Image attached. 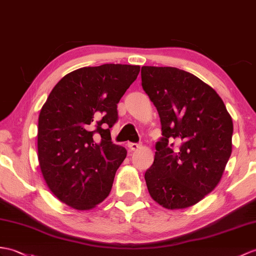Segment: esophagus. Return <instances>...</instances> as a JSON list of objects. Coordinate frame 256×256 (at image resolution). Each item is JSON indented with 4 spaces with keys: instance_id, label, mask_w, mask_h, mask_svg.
<instances>
[{
    "instance_id": "1",
    "label": "esophagus",
    "mask_w": 256,
    "mask_h": 256,
    "mask_svg": "<svg viewBox=\"0 0 256 256\" xmlns=\"http://www.w3.org/2000/svg\"><path fill=\"white\" fill-rule=\"evenodd\" d=\"M128 148L130 150H138V148L140 147V144H136V142H128Z\"/></svg>"
}]
</instances>
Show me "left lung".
<instances>
[{"label":"left lung","instance_id":"1","mask_svg":"<svg viewBox=\"0 0 256 256\" xmlns=\"http://www.w3.org/2000/svg\"><path fill=\"white\" fill-rule=\"evenodd\" d=\"M140 74L162 132L145 172L148 192L164 208H188L220 181L232 152V118L218 94L191 73L142 66ZM172 140L180 142L179 148Z\"/></svg>","mask_w":256,"mask_h":256}]
</instances>
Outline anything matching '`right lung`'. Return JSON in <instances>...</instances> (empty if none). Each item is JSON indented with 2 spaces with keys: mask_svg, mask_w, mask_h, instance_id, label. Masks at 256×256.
<instances>
[{
  "mask_svg": "<svg viewBox=\"0 0 256 256\" xmlns=\"http://www.w3.org/2000/svg\"><path fill=\"white\" fill-rule=\"evenodd\" d=\"M138 65L104 64L65 75L38 121V159L51 192L78 210L109 195L126 150L111 142L116 104L138 78Z\"/></svg>",
  "mask_w": 256,
  "mask_h": 256,
  "instance_id": "1",
  "label": "right lung"
}]
</instances>
